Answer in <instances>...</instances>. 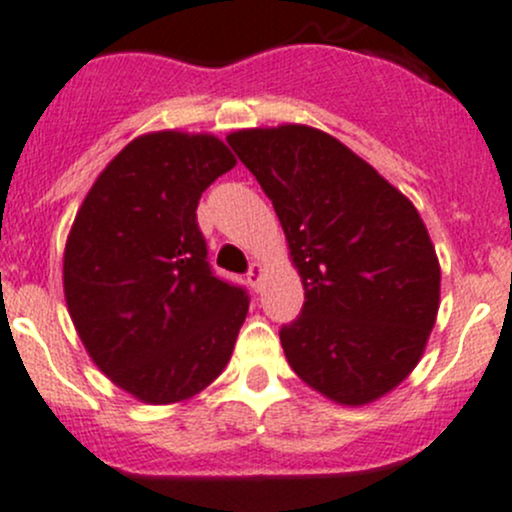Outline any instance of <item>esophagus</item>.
Masks as SVG:
<instances>
[{"mask_svg": "<svg viewBox=\"0 0 512 512\" xmlns=\"http://www.w3.org/2000/svg\"><path fill=\"white\" fill-rule=\"evenodd\" d=\"M260 279H262V265L260 262H252L250 272H247V282H250L252 289L260 287Z\"/></svg>", "mask_w": 512, "mask_h": 512, "instance_id": "obj_1", "label": "esophagus"}]
</instances>
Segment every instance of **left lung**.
<instances>
[{"mask_svg": "<svg viewBox=\"0 0 512 512\" xmlns=\"http://www.w3.org/2000/svg\"><path fill=\"white\" fill-rule=\"evenodd\" d=\"M228 144L282 223L304 306L279 331L294 373L341 405H368L422 358L441 270L410 198L331 134L240 129Z\"/></svg>", "mask_w": 512, "mask_h": 512, "instance_id": "left-lung-1", "label": "left lung"}]
</instances>
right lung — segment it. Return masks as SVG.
Returning <instances> with one entry per match:
<instances>
[{
  "mask_svg": "<svg viewBox=\"0 0 512 512\" xmlns=\"http://www.w3.org/2000/svg\"><path fill=\"white\" fill-rule=\"evenodd\" d=\"M235 166L213 134H142L98 176L63 252V292L93 363L149 405L198 395L223 373L247 292L215 277L196 220Z\"/></svg>",
  "mask_w": 512,
  "mask_h": 512,
  "instance_id": "1",
  "label": "right lung"
}]
</instances>
